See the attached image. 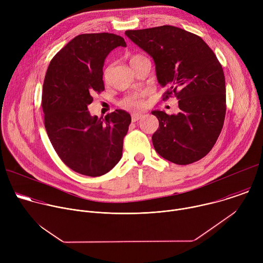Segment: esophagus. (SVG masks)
<instances>
[{
    "label": "esophagus",
    "instance_id": "34e87169",
    "mask_svg": "<svg viewBox=\"0 0 263 263\" xmlns=\"http://www.w3.org/2000/svg\"><path fill=\"white\" fill-rule=\"evenodd\" d=\"M143 115L141 114H133L132 115V122H137L138 120H140L142 118Z\"/></svg>",
    "mask_w": 263,
    "mask_h": 263
}]
</instances>
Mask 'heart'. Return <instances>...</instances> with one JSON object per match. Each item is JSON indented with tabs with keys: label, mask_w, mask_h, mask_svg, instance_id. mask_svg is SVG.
Listing matches in <instances>:
<instances>
[{
	"label": "heart",
	"mask_w": 263,
	"mask_h": 263,
	"mask_svg": "<svg viewBox=\"0 0 263 263\" xmlns=\"http://www.w3.org/2000/svg\"><path fill=\"white\" fill-rule=\"evenodd\" d=\"M135 57H139V55H135L131 59H133ZM145 96H146V91H144V90L133 92V93L127 96L126 98H124L122 100V105L124 107H126V108H129V109L141 108V107L144 106V98H145Z\"/></svg>",
	"instance_id": "heart-1"
}]
</instances>
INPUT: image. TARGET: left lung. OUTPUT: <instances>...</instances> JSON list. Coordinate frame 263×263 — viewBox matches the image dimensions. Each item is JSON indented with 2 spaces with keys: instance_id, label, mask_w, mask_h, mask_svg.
I'll list each match as a JSON object with an SVG mask.
<instances>
[{
  "instance_id": "obj_1",
  "label": "left lung",
  "mask_w": 263,
  "mask_h": 263,
  "mask_svg": "<svg viewBox=\"0 0 263 263\" xmlns=\"http://www.w3.org/2000/svg\"><path fill=\"white\" fill-rule=\"evenodd\" d=\"M127 37L151 56L163 100H179L178 115L154 110L159 128L152 136L156 152L176 164L205 157L215 144L226 116L222 67L200 36L174 26L128 30Z\"/></svg>"
}]
</instances>
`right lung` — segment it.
<instances>
[{
	"mask_svg": "<svg viewBox=\"0 0 263 263\" xmlns=\"http://www.w3.org/2000/svg\"><path fill=\"white\" fill-rule=\"evenodd\" d=\"M118 47L127 45L116 34L78 35L53 57L45 77L42 106L48 136L60 159L81 175L102 176L123 155L130 115L117 109L103 119L91 117L87 108L92 96L105 89L104 61Z\"/></svg>",
	"mask_w": 263,
	"mask_h": 263,
	"instance_id": "1",
	"label": "right lung"
}]
</instances>
